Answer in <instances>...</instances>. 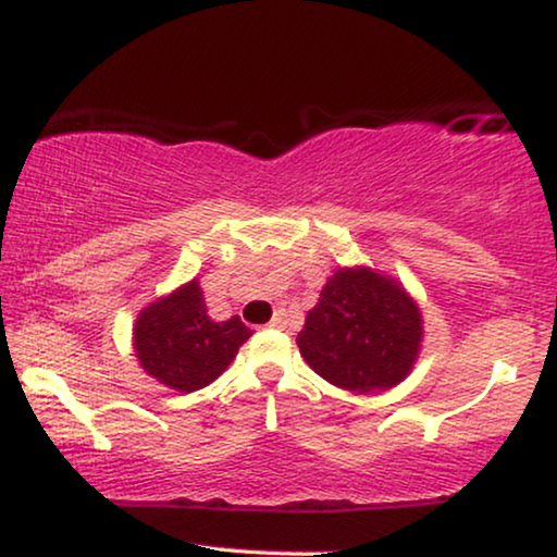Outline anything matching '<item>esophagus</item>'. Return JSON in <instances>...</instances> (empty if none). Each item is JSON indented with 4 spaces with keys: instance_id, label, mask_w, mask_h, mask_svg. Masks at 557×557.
I'll list each match as a JSON object with an SVG mask.
<instances>
[{
    "instance_id": "esophagus-1",
    "label": "esophagus",
    "mask_w": 557,
    "mask_h": 557,
    "mask_svg": "<svg viewBox=\"0 0 557 557\" xmlns=\"http://www.w3.org/2000/svg\"><path fill=\"white\" fill-rule=\"evenodd\" d=\"M286 311H276V314H273L271 317V322H269V326H271V330H286Z\"/></svg>"
}]
</instances>
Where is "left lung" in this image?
<instances>
[{"label": "left lung", "mask_w": 557, "mask_h": 557, "mask_svg": "<svg viewBox=\"0 0 557 557\" xmlns=\"http://www.w3.org/2000/svg\"><path fill=\"white\" fill-rule=\"evenodd\" d=\"M423 342L418 304L398 281L357 265L326 281L296 337L317 375L349 393L391 391L413 370Z\"/></svg>", "instance_id": "left-lung-1"}]
</instances>
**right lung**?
<instances>
[{"label": "right lung", "mask_w": 557, "mask_h": 557, "mask_svg": "<svg viewBox=\"0 0 557 557\" xmlns=\"http://www.w3.org/2000/svg\"><path fill=\"white\" fill-rule=\"evenodd\" d=\"M240 317L212 322L200 281L174 288L136 317L134 352L147 375L177 393H193L225 372L250 337Z\"/></svg>", "instance_id": "right-lung-1"}]
</instances>
